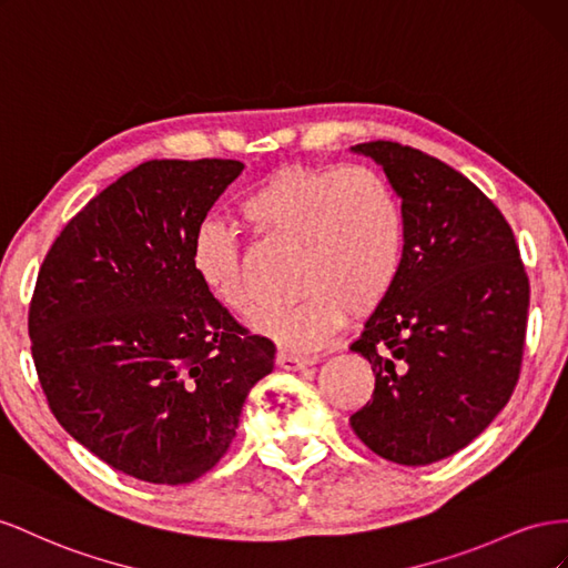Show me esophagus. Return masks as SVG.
Returning a JSON list of instances; mask_svg holds the SVG:
<instances>
[{
  "mask_svg": "<svg viewBox=\"0 0 568 568\" xmlns=\"http://www.w3.org/2000/svg\"><path fill=\"white\" fill-rule=\"evenodd\" d=\"M275 364L283 371H302L306 366H312L314 362L306 359V356H297V354H290V352H278L275 354Z\"/></svg>",
  "mask_w": 568,
  "mask_h": 568,
  "instance_id": "1",
  "label": "esophagus"
}]
</instances>
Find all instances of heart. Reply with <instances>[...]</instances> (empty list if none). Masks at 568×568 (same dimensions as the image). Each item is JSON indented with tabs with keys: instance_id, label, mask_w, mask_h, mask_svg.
Wrapping results in <instances>:
<instances>
[{
	"instance_id": "1",
	"label": "heart",
	"mask_w": 568,
	"mask_h": 568,
	"mask_svg": "<svg viewBox=\"0 0 568 568\" xmlns=\"http://www.w3.org/2000/svg\"><path fill=\"white\" fill-rule=\"evenodd\" d=\"M258 233L295 242L297 300L264 306L252 326L285 349L312 352L343 328L347 312L366 316L393 293L404 262V214L385 178L366 166L290 164L242 200ZM190 264L225 310L245 316L256 295L245 247L233 225L204 219Z\"/></svg>"
}]
</instances>
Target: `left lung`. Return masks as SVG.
Returning a JSON list of instances; mask_svg holds the SVG:
<instances>
[{
    "mask_svg": "<svg viewBox=\"0 0 568 568\" xmlns=\"http://www.w3.org/2000/svg\"><path fill=\"white\" fill-rule=\"evenodd\" d=\"M402 197L404 262L352 352L376 390L349 424L378 457L426 466L478 437L509 402L530 285L511 225L445 161L390 140L354 144Z\"/></svg>",
    "mask_w": 568,
    "mask_h": 568,
    "instance_id": "1",
    "label": "left lung"
}]
</instances>
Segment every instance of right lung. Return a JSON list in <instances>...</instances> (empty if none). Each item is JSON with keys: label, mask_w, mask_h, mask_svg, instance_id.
Returning a JSON list of instances; mask_svg holds the SVG:
<instances>
[{"label": "right lung", "mask_w": 568, "mask_h": 568, "mask_svg": "<svg viewBox=\"0 0 568 568\" xmlns=\"http://www.w3.org/2000/svg\"><path fill=\"white\" fill-rule=\"evenodd\" d=\"M235 159H152L92 197L47 252L28 310L42 393L67 433L133 478L192 483L229 452L275 345L200 283L194 229Z\"/></svg>", "instance_id": "obj_1"}]
</instances>
